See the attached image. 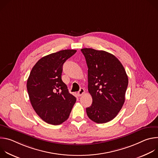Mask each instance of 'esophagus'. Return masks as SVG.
<instances>
[{"label":"esophagus","instance_id":"obj_1","mask_svg":"<svg viewBox=\"0 0 158 158\" xmlns=\"http://www.w3.org/2000/svg\"><path fill=\"white\" fill-rule=\"evenodd\" d=\"M84 93H85L84 89L83 88H81L79 91L78 93H77V95H78L79 96H82V94H84Z\"/></svg>","mask_w":158,"mask_h":158}]
</instances>
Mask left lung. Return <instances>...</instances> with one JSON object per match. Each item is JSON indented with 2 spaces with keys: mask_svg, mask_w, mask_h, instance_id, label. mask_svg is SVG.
I'll return each mask as SVG.
<instances>
[{
  "mask_svg": "<svg viewBox=\"0 0 158 158\" xmlns=\"http://www.w3.org/2000/svg\"><path fill=\"white\" fill-rule=\"evenodd\" d=\"M88 67V91L93 98L86 108L93 121L102 124L113 119L121 109L128 85L123 65L114 55L91 48L81 49Z\"/></svg>",
  "mask_w": 158,
  "mask_h": 158,
  "instance_id": "left-lung-1",
  "label": "left lung"
}]
</instances>
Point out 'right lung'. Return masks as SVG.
<instances>
[{
	"mask_svg": "<svg viewBox=\"0 0 158 158\" xmlns=\"http://www.w3.org/2000/svg\"><path fill=\"white\" fill-rule=\"evenodd\" d=\"M76 51L65 49L44 56L31 71L27 82L31 103L48 124L59 125L66 121L76 101L61 79L64 63Z\"/></svg>",
	"mask_w": 158,
	"mask_h": 158,
	"instance_id": "obj_1",
	"label": "right lung"
}]
</instances>
